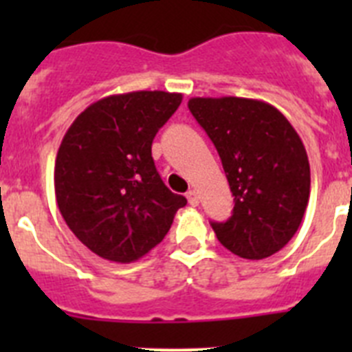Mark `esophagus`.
Segmentation results:
<instances>
[{
  "label": "esophagus",
  "instance_id": "34e87169",
  "mask_svg": "<svg viewBox=\"0 0 352 352\" xmlns=\"http://www.w3.org/2000/svg\"><path fill=\"white\" fill-rule=\"evenodd\" d=\"M186 199H188V203H190L192 206H197L199 204V194L195 190L186 192Z\"/></svg>",
  "mask_w": 352,
  "mask_h": 352
}]
</instances>
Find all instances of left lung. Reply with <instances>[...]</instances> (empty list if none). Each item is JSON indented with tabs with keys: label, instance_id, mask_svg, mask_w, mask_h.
Wrapping results in <instances>:
<instances>
[{
	"label": "left lung",
	"instance_id": "obj_1",
	"mask_svg": "<svg viewBox=\"0 0 352 352\" xmlns=\"http://www.w3.org/2000/svg\"><path fill=\"white\" fill-rule=\"evenodd\" d=\"M206 130L234 195L227 222H211L220 243L243 259H264L296 234L310 195V166L300 135L273 105L222 96L188 100Z\"/></svg>",
	"mask_w": 352,
	"mask_h": 352
}]
</instances>
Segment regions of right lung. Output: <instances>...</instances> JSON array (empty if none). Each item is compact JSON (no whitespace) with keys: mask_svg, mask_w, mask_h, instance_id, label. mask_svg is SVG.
<instances>
[{"mask_svg":"<svg viewBox=\"0 0 352 352\" xmlns=\"http://www.w3.org/2000/svg\"><path fill=\"white\" fill-rule=\"evenodd\" d=\"M182 93L105 96L76 118L54 166L56 203L70 231L96 256L133 263L160 243L186 204L164 185L151 144Z\"/></svg>","mask_w":352,"mask_h":352,"instance_id":"obj_1","label":"right lung"}]
</instances>
